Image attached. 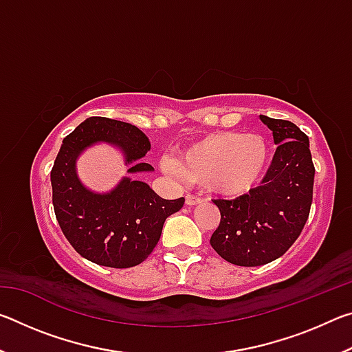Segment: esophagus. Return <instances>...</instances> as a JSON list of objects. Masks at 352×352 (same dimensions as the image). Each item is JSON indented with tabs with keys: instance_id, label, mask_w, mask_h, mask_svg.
I'll list each match as a JSON object with an SVG mask.
<instances>
[{
	"instance_id": "34e87169",
	"label": "esophagus",
	"mask_w": 352,
	"mask_h": 352,
	"mask_svg": "<svg viewBox=\"0 0 352 352\" xmlns=\"http://www.w3.org/2000/svg\"><path fill=\"white\" fill-rule=\"evenodd\" d=\"M184 201H186L188 206H194V205H199L201 204V199L197 197V195H192V194H186V197H184Z\"/></svg>"
}]
</instances>
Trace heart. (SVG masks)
Here are the masks:
<instances>
[{
  "label": "heart",
  "mask_w": 352,
  "mask_h": 352,
  "mask_svg": "<svg viewBox=\"0 0 352 352\" xmlns=\"http://www.w3.org/2000/svg\"><path fill=\"white\" fill-rule=\"evenodd\" d=\"M270 162L267 141L256 133L219 132L184 147L178 162L163 157L162 169L222 197H242L264 178Z\"/></svg>",
  "instance_id": "b5f03b06"
}]
</instances>
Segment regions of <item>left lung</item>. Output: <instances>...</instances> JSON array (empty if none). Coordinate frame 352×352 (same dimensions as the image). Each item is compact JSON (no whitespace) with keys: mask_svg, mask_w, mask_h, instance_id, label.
Returning a JSON list of instances; mask_svg holds the SVG:
<instances>
[{"mask_svg":"<svg viewBox=\"0 0 352 352\" xmlns=\"http://www.w3.org/2000/svg\"><path fill=\"white\" fill-rule=\"evenodd\" d=\"M259 118L278 146L262 184L234 200H214L220 223L211 247L241 267L281 258L301 234L312 205L315 168L307 135L290 121Z\"/></svg>","mask_w":352,"mask_h":352,"instance_id":"left-lung-1","label":"left lung"}]
</instances>
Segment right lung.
Masks as SVG:
<instances>
[{
    "label": "right lung",
    "mask_w": 352,
    "mask_h": 352,
    "mask_svg": "<svg viewBox=\"0 0 352 352\" xmlns=\"http://www.w3.org/2000/svg\"><path fill=\"white\" fill-rule=\"evenodd\" d=\"M98 142L122 152L129 174L152 172L141 158L151 141L138 127L110 118L93 116L63 140L51 170L52 205L65 237L82 258L98 265L129 269L141 264L157 245L164 220L184 199H162L147 183L124 177L109 192H94L80 182L76 162Z\"/></svg>",
    "instance_id": "obj_1"
}]
</instances>
